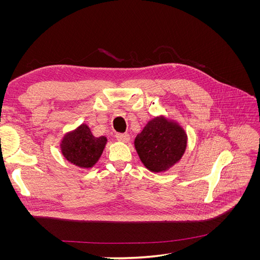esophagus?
Returning a JSON list of instances; mask_svg holds the SVG:
<instances>
[{"label": "esophagus", "mask_w": 260, "mask_h": 260, "mask_svg": "<svg viewBox=\"0 0 260 260\" xmlns=\"http://www.w3.org/2000/svg\"><path fill=\"white\" fill-rule=\"evenodd\" d=\"M115 137L118 141H120V142H128L130 140V136L128 133H116Z\"/></svg>", "instance_id": "esophagus-1"}]
</instances>
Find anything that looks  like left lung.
Segmentation results:
<instances>
[{
    "label": "left lung",
    "instance_id": "8db88e82",
    "mask_svg": "<svg viewBox=\"0 0 260 260\" xmlns=\"http://www.w3.org/2000/svg\"><path fill=\"white\" fill-rule=\"evenodd\" d=\"M141 160L149 170L168 169L182 157L186 147V135L176 123L165 118H154L135 141Z\"/></svg>",
    "mask_w": 260,
    "mask_h": 260
}]
</instances>
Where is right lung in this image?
Returning a JSON list of instances; mask_svg holds the SVG:
<instances>
[{"instance_id": "add662e5", "label": "right lung", "mask_w": 260, "mask_h": 260, "mask_svg": "<svg viewBox=\"0 0 260 260\" xmlns=\"http://www.w3.org/2000/svg\"><path fill=\"white\" fill-rule=\"evenodd\" d=\"M106 141L105 137L95 138L88 125L81 124L62 140L61 152L67 160L76 166L90 168L101 157Z\"/></svg>"}]
</instances>
